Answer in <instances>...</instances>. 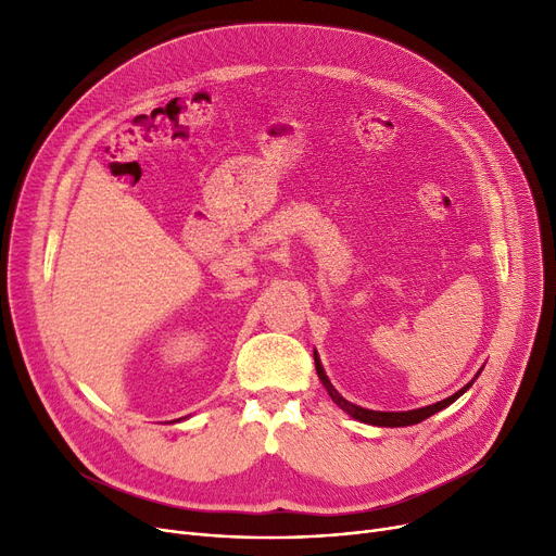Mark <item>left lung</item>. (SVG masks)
Wrapping results in <instances>:
<instances>
[{
	"label": "left lung",
	"instance_id": "obj_1",
	"mask_svg": "<svg viewBox=\"0 0 556 556\" xmlns=\"http://www.w3.org/2000/svg\"><path fill=\"white\" fill-rule=\"evenodd\" d=\"M313 358H315V369H317L319 381H323V386L327 388L329 396L333 399V403L340 407V410H344L349 417H354L356 421H363V424H369V426H383V428L415 426V424H419V421H424V419L437 415L440 410H444V407H448L453 401H457L466 390H469V388L473 386L476 378L480 376V371H482V369H480V371L473 376L471 383H466L462 390H457L453 396H448V399H444V401H437V403H432V405L417 407V410H407V413H381V410H367V407H361V405H356V403H352V401H346L344 396H340V392L331 386V381H329V376H327L323 363H319L317 352H313Z\"/></svg>",
	"mask_w": 556,
	"mask_h": 556
}]
</instances>
